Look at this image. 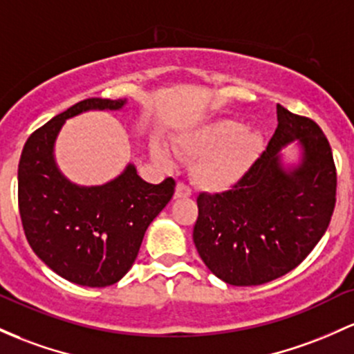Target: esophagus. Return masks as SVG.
Instances as JSON below:
<instances>
[{
    "mask_svg": "<svg viewBox=\"0 0 354 354\" xmlns=\"http://www.w3.org/2000/svg\"><path fill=\"white\" fill-rule=\"evenodd\" d=\"M188 196H192V188H189L186 183H183V181H180V183L176 185L174 198H188Z\"/></svg>",
    "mask_w": 354,
    "mask_h": 354,
    "instance_id": "esophagus-1",
    "label": "esophagus"
}]
</instances>
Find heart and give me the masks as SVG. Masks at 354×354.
<instances>
[{
    "instance_id": "1",
    "label": "heart",
    "mask_w": 354,
    "mask_h": 354,
    "mask_svg": "<svg viewBox=\"0 0 354 354\" xmlns=\"http://www.w3.org/2000/svg\"><path fill=\"white\" fill-rule=\"evenodd\" d=\"M178 153L186 159H196L193 180L207 192H225L242 180L262 153V136L254 127H242L234 119H220L178 141ZM161 162L168 156L154 147Z\"/></svg>"
}]
</instances>
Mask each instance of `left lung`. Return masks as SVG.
<instances>
[{
	"label": "left lung",
	"instance_id": "obj_1",
	"mask_svg": "<svg viewBox=\"0 0 354 354\" xmlns=\"http://www.w3.org/2000/svg\"><path fill=\"white\" fill-rule=\"evenodd\" d=\"M277 129L245 176L223 193H200L193 242L205 266L230 286H260L296 269L328 230L336 165L313 119L277 104ZM297 138L305 161L292 174L278 151Z\"/></svg>",
	"mask_w": 354,
	"mask_h": 354
}]
</instances>
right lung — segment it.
<instances>
[{
	"mask_svg": "<svg viewBox=\"0 0 354 354\" xmlns=\"http://www.w3.org/2000/svg\"><path fill=\"white\" fill-rule=\"evenodd\" d=\"M126 100L91 97L38 127L18 165V208L30 247L60 277L87 287L119 282L138 257L145 232L168 205L176 181L151 185L133 165L111 183L80 188L53 162L65 119L87 109H120Z\"/></svg>",
	"mask_w": 354,
	"mask_h": 354,
	"instance_id": "obj_1",
	"label": "right lung"
}]
</instances>
